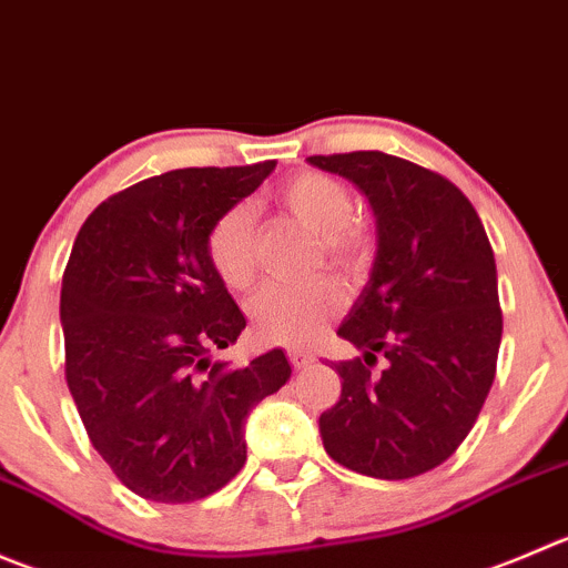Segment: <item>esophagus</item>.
Segmentation results:
<instances>
[{"label":"esophagus","mask_w":568,"mask_h":568,"mask_svg":"<svg viewBox=\"0 0 568 568\" xmlns=\"http://www.w3.org/2000/svg\"><path fill=\"white\" fill-rule=\"evenodd\" d=\"M288 361L294 368H305L313 363V355L311 352H302V349H288Z\"/></svg>","instance_id":"1"}]
</instances>
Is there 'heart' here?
<instances>
[{
    "label": "heart",
    "mask_w": 568,
    "mask_h": 568,
    "mask_svg": "<svg viewBox=\"0 0 568 568\" xmlns=\"http://www.w3.org/2000/svg\"><path fill=\"white\" fill-rule=\"evenodd\" d=\"M280 202L294 219L324 241V250L338 266L357 268L368 255V241L352 224L355 196L329 174L305 172L280 189ZM207 261L224 285L250 288L257 272L255 207L239 202L216 219L207 233ZM341 307L338 285L318 280L307 285L268 283L246 305L252 329L266 341L305 344Z\"/></svg>",
    "instance_id": "1"
}]
</instances>
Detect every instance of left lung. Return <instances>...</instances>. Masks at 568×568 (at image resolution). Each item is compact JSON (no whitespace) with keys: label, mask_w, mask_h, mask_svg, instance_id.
I'll return each mask as SVG.
<instances>
[{"label":"left lung","mask_w":568,"mask_h":568,"mask_svg":"<svg viewBox=\"0 0 568 568\" xmlns=\"http://www.w3.org/2000/svg\"><path fill=\"white\" fill-rule=\"evenodd\" d=\"M349 180L377 227L372 274L338 335L389 366L333 363L341 399L318 416L333 460L377 480L442 466L491 390L503 341L497 263L471 202L442 174L385 152L313 155ZM329 366V368H333Z\"/></svg>","instance_id":"1"}]
</instances>
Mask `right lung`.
<instances>
[{
	"mask_svg": "<svg viewBox=\"0 0 568 568\" xmlns=\"http://www.w3.org/2000/svg\"><path fill=\"white\" fill-rule=\"evenodd\" d=\"M274 166L158 174L102 202L71 246L65 383L93 449L138 497L178 505L227 486L246 460V416L288 383L283 349L246 366L213 357L246 318L207 233Z\"/></svg>",
	"mask_w": 568,
	"mask_h": 568,
	"instance_id": "1",
	"label": "right lung"
}]
</instances>
